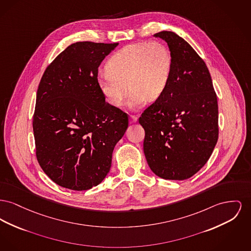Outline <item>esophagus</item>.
Wrapping results in <instances>:
<instances>
[{"label": "esophagus", "mask_w": 251, "mask_h": 251, "mask_svg": "<svg viewBox=\"0 0 251 251\" xmlns=\"http://www.w3.org/2000/svg\"><path fill=\"white\" fill-rule=\"evenodd\" d=\"M137 116H134V115H130V122L131 123H135L137 121Z\"/></svg>", "instance_id": "1"}]
</instances>
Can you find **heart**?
Returning a JSON list of instances; mask_svg holds the SVG:
<instances>
[{"label":"heart","instance_id":"heart-1","mask_svg":"<svg viewBox=\"0 0 251 251\" xmlns=\"http://www.w3.org/2000/svg\"><path fill=\"white\" fill-rule=\"evenodd\" d=\"M106 69V73L98 75V85L105 100L120 107L130 88L129 107L136 110L148 100H158L166 91L172 72V55L161 42L135 43L117 51L108 60Z\"/></svg>","mask_w":251,"mask_h":251}]
</instances>
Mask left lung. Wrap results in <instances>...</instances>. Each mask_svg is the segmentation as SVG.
I'll return each mask as SVG.
<instances>
[{"instance_id":"1","label":"left lung","mask_w":251,"mask_h":251,"mask_svg":"<svg viewBox=\"0 0 251 251\" xmlns=\"http://www.w3.org/2000/svg\"><path fill=\"white\" fill-rule=\"evenodd\" d=\"M172 55L162 96L142 113L143 151L151 170L163 179L185 180L199 172L218 140V103L205 61L172 31L154 34Z\"/></svg>"}]
</instances>
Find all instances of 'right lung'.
Returning a JSON list of instances; mask_svg holds the SVG:
<instances>
[{
  "instance_id": "add662e5",
  "label": "right lung",
  "mask_w": 251,
  "mask_h": 251,
  "mask_svg": "<svg viewBox=\"0 0 251 251\" xmlns=\"http://www.w3.org/2000/svg\"><path fill=\"white\" fill-rule=\"evenodd\" d=\"M118 45H69L42 76L33 116L36 156L60 187L87 191L99 185L128 128V115L105 102L98 85L99 66Z\"/></svg>"
}]
</instances>
